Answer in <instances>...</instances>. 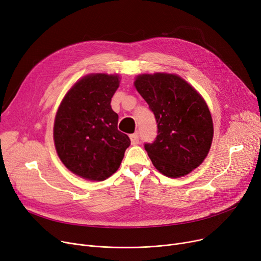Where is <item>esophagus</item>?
Listing matches in <instances>:
<instances>
[{"instance_id": "esophagus-1", "label": "esophagus", "mask_w": 261, "mask_h": 261, "mask_svg": "<svg viewBox=\"0 0 261 261\" xmlns=\"http://www.w3.org/2000/svg\"><path fill=\"white\" fill-rule=\"evenodd\" d=\"M130 140L132 145H138L140 143V136L138 133H133L130 135Z\"/></svg>"}]
</instances>
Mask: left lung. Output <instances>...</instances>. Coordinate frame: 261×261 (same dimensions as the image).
Instances as JSON below:
<instances>
[{
	"mask_svg": "<svg viewBox=\"0 0 261 261\" xmlns=\"http://www.w3.org/2000/svg\"><path fill=\"white\" fill-rule=\"evenodd\" d=\"M135 88L154 114L158 135L145 150L164 175L179 177L197 168L213 141L211 112L201 95L181 77L144 74Z\"/></svg>",
	"mask_w": 261,
	"mask_h": 261,
	"instance_id": "obj_1",
	"label": "left lung"
}]
</instances>
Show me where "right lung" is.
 Listing matches in <instances>:
<instances>
[{
	"label": "right lung",
	"instance_id": "1",
	"mask_svg": "<svg viewBox=\"0 0 261 261\" xmlns=\"http://www.w3.org/2000/svg\"><path fill=\"white\" fill-rule=\"evenodd\" d=\"M119 86L116 75L93 74L76 82L55 118L54 141L64 165L75 174L103 181L119 167L130 146L117 129L111 99Z\"/></svg>",
	"mask_w": 261,
	"mask_h": 261
}]
</instances>
